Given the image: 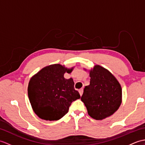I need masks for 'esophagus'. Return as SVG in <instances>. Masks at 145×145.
<instances>
[{"mask_svg": "<svg viewBox=\"0 0 145 145\" xmlns=\"http://www.w3.org/2000/svg\"><path fill=\"white\" fill-rule=\"evenodd\" d=\"M83 91H84V90H83V89H82V88L80 89V90H78V92H79L80 95V96H82V94H83Z\"/></svg>", "mask_w": 145, "mask_h": 145, "instance_id": "obj_1", "label": "esophagus"}]
</instances>
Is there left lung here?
Wrapping results in <instances>:
<instances>
[{
  "label": "left lung",
  "mask_w": 145,
  "mask_h": 145,
  "mask_svg": "<svg viewBox=\"0 0 145 145\" xmlns=\"http://www.w3.org/2000/svg\"><path fill=\"white\" fill-rule=\"evenodd\" d=\"M90 76V85L85 87L81 100L91 118L103 120L113 115L121 105V85L108 70L100 65L94 67Z\"/></svg>",
  "instance_id": "obj_1"
}]
</instances>
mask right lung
<instances>
[{
  "mask_svg": "<svg viewBox=\"0 0 145 145\" xmlns=\"http://www.w3.org/2000/svg\"><path fill=\"white\" fill-rule=\"evenodd\" d=\"M60 64L42 69L30 79L28 96L32 108L39 118L54 121L65 115L73 101L80 98L75 90L72 78L65 79L64 73H70Z\"/></svg>",
  "mask_w": 145,
  "mask_h": 145,
  "instance_id": "1",
  "label": "right lung"
}]
</instances>
